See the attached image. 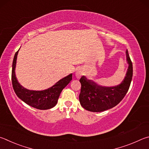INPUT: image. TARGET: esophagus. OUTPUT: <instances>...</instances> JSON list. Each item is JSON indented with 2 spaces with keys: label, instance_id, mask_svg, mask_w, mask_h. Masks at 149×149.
<instances>
[{
  "label": "esophagus",
  "instance_id": "1",
  "mask_svg": "<svg viewBox=\"0 0 149 149\" xmlns=\"http://www.w3.org/2000/svg\"><path fill=\"white\" fill-rule=\"evenodd\" d=\"M75 75H76V77H77V79H80V78L81 77V75H82L81 70L78 69L77 71H76V73H75Z\"/></svg>",
  "mask_w": 149,
  "mask_h": 149
}]
</instances>
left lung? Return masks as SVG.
I'll use <instances>...</instances> for the list:
<instances>
[{
	"instance_id": "1",
	"label": "left lung",
	"mask_w": 149,
	"mask_h": 149,
	"mask_svg": "<svg viewBox=\"0 0 149 149\" xmlns=\"http://www.w3.org/2000/svg\"><path fill=\"white\" fill-rule=\"evenodd\" d=\"M126 55L128 67L126 77L120 84L111 87L103 86L85 76L81 77L79 101L86 110L95 113L105 111L118 105L124 97L129 90L133 76V65L127 50Z\"/></svg>"
}]
</instances>
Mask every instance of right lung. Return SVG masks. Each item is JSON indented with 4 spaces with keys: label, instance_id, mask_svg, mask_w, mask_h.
<instances>
[{
    "label": "right lung",
    "instance_id": "1",
    "mask_svg": "<svg viewBox=\"0 0 149 149\" xmlns=\"http://www.w3.org/2000/svg\"><path fill=\"white\" fill-rule=\"evenodd\" d=\"M19 50V49L15 54L12 70V86L15 94L23 102L39 110H47L53 108L57 103L61 91L72 80V74L63 78L54 86L46 90L40 91L28 90L19 84L15 76V70Z\"/></svg>",
    "mask_w": 149,
    "mask_h": 149
}]
</instances>
